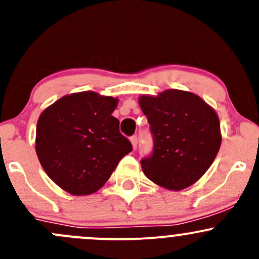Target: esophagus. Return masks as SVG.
I'll list each match as a JSON object with an SVG mask.
<instances>
[{"label": "esophagus", "instance_id": "obj_1", "mask_svg": "<svg viewBox=\"0 0 259 259\" xmlns=\"http://www.w3.org/2000/svg\"><path fill=\"white\" fill-rule=\"evenodd\" d=\"M130 142H132V144H133V148H137V145H138V137L137 135H133V137H130Z\"/></svg>", "mask_w": 259, "mask_h": 259}]
</instances>
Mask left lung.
<instances>
[{"instance_id": "obj_1", "label": "left lung", "mask_w": 259, "mask_h": 259, "mask_svg": "<svg viewBox=\"0 0 259 259\" xmlns=\"http://www.w3.org/2000/svg\"><path fill=\"white\" fill-rule=\"evenodd\" d=\"M139 104L153 137L151 154L140 160L145 176L170 190L194 184L221 148L215 111L199 96L182 90L142 96Z\"/></svg>"}]
</instances>
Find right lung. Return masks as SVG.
Instances as JSON below:
<instances>
[{
	"label": "right lung",
	"instance_id": "obj_1",
	"mask_svg": "<svg viewBox=\"0 0 259 259\" xmlns=\"http://www.w3.org/2000/svg\"><path fill=\"white\" fill-rule=\"evenodd\" d=\"M117 99L93 91L71 94L40 115L36 153L46 174L64 190L86 195L110 178L132 143L114 117Z\"/></svg>",
	"mask_w": 259,
	"mask_h": 259
}]
</instances>
